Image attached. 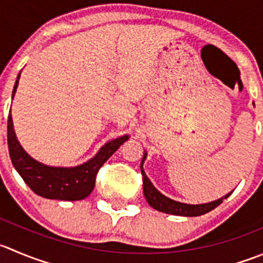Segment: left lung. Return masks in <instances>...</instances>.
Instances as JSON below:
<instances>
[{
  "label": "left lung",
  "mask_w": 263,
  "mask_h": 263,
  "mask_svg": "<svg viewBox=\"0 0 263 263\" xmlns=\"http://www.w3.org/2000/svg\"><path fill=\"white\" fill-rule=\"evenodd\" d=\"M145 160V155L142 158V162ZM141 175H142V187H144V195L146 198L147 203L152 205L153 208H155L157 211L160 212L170 213V215H176V216H186V217H195V216L204 215V213L210 212V211L215 210L216 207L222 203L223 199H226L228 196H230V194L222 196L221 199L215 200V202L205 203V204H185V203L175 202V200L170 199L167 196L163 195L162 193L157 190V189L153 186V183L150 182L149 178L145 175L144 170H142L141 164Z\"/></svg>",
  "instance_id": "1"
}]
</instances>
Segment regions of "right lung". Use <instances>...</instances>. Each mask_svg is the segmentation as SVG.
<instances>
[{
	"label": "right lung",
	"mask_w": 263,
	"mask_h": 263,
	"mask_svg": "<svg viewBox=\"0 0 263 263\" xmlns=\"http://www.w3.org/2000/svg\"><path fill=\"white\" fill-rule=\"evenodd\" d=\"M20 74L15 82L12 90V98L16 92ZM128 136L119 137L105 144L95 158L87 163L73 168L48 167L41 164L29 157L23 150L15 136L12 127L11 114L7 118V145L11 162L24 182L34 191L37 195L47 199L58 200H81L87 198L93 190L96 176L104 163L117 152L119 146L127 141Z\"/></svg>",
	"instance_id": "right-lung-1"
}]
</instances>
